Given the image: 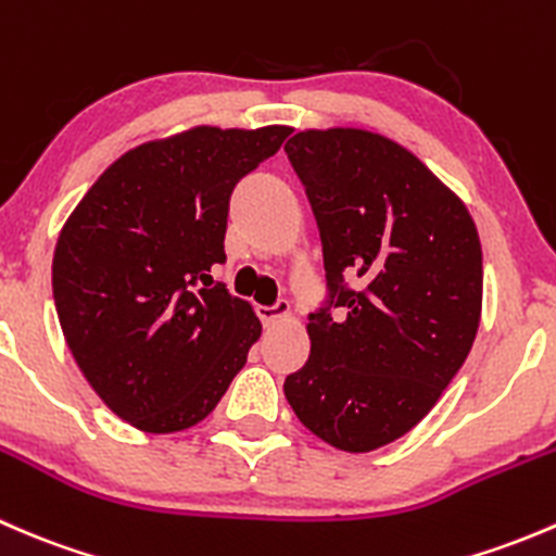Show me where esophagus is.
<instances>
[{"label": "esophagus", "instance_id": "esophagus-1", "mask_svg": "<svg viewBox=\"0 0 556 556\" xmlns=\"http://www.w3.org/2000/svg\"><path fill=\"white\" fill-rule=\"evenodd\" d=\"M257 317L263 319V325H274L279 319H288L290 317V301L279 299L277 304L271 306H257Z\"/></svg>", "mask_w": 556, "mask_h": 556}]
</instances>
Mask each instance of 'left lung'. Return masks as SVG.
<instances>
[{"instance_id":"8db88e82","label":"left lung","mask_w":556,"mask_h":556,"mask_svg":"<svg viewBox=\"0 0 556 556\" xmlns=\"http://www.w3.org/2000/svg\"><path fill=\"white\" fill-rule=\"evenodd\" d=\"M285 153L312 204L328 282L306 325L309 361L285 379V397L325 444L379 450L435 406L473 346L479 233L463 201L379 134L299 131Z\"/></svg>"}]
</instances>
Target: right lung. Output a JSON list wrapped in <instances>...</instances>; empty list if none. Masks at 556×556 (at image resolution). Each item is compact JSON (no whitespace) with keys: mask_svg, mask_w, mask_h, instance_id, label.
Segmentation results:
<instances>
[{"mask_svg":"<svg viewBox=\"0 0 556 556\" xmlns=\"http://www.w3.org/2000/svg\"><path fill=\"white\" fill-rule=\"evenodd\" d=\"M288 126L190 128L139 144L91 185L53 255L61 330L97 395L148 433L201 422L261 336V319L210 268L226 261L239 179Z\"/></svg>","mask_w":556,"mask_h":556,"instance_id":"1","label":"right lung"}]
</instances>
